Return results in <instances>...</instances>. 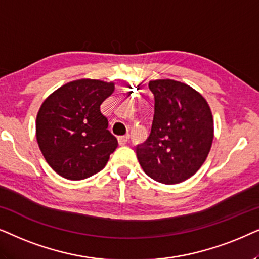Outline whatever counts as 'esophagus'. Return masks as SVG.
<instances>
[{"label":"esophagus","instance_id":"1","mask_svg":"<svg viewBox=\"0 0 259 259\" xmlns=\"http://www.w3.org/2000/svg\"><path fill=\"white\" fill-rule=\"evenodd\" d=\"M129 139H130L129 134H126V135H124V136H120V137H118V143L120 144V146H124V144L127 143Z\"/></svg>","mask_w":259,"mask_h":259}]
</instances>
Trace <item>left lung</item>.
<instances>
[{
  "label": "left lung",
  "mask_w": 259,
  "mask_h": 259,
  "mask_svg": "<svg viewBox=\"0 0 259 259\" xmlns=\"http://www.w3.org/2000/svg\"><path fill=\"white\" fill-rule=\"evenodd\" d=\"M155 99L150 135L136 147L148 177L164 185L187 180L211 150L214 126L208 103L196 90L173 79L149 81Z\"/></svg>",
  "instance_id": "obj_1"
}]
</instances>
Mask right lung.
<instances>
[{
    "label": "right lung",
    "mask_w": 259,
    "mask_h": 259,
    "mask_svg": "<svg viewBox=\"0 0 259 259\" xmlns=\"http://www.w3.org/2000/svg\"><path fill=\"white\" fill-rule=\"evenodd\" d=\"M113 82L78 79L55 90L36 116V141L45 160L67 180H82L101 171L118 146L108 130L101 104Z\"/></svg>",
    "instance_id": "add662e5"
}]
</instances>
